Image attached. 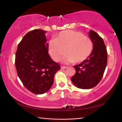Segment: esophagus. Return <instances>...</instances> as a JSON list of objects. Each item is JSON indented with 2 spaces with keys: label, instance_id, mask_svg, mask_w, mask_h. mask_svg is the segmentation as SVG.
I'll return each mask as SVG.
<instances>
[{
  "label": "esophagus",
  "instance_id": "esophagus-1",
  "mask_svg": "<svg viewBox=\"0 0 122 122\" xmlns=\"http://www.w3.org/2000/svg\"><path fill=\"white\" fill-rule=\"evenodd\" d=\"M67 68V67H66V66H61V68L62 69H66Z\"/></svg>",
  "mask_w": 122,
  "mask_h": 122
}]
</instances>
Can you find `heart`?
Returning <instances> with one entry per match:
<instances>
[{"label":"heart","instance_id":"obj_1","mask_svg":"<svg viewBox=\"0 0 122 122\" xmlns=\"http://www.w3.org/2000/svg\"><path fill=\"white\" fill-rule=\"evenodd\" d=\"M93 48V42L89 37L73 30L61 32L48 44L49 54L55 61L60 60L65 51V63L82 62L89 57Z\"/></svg>","mask_w":122,"mask_h":122}]
</instances>
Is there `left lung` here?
I'll list each match as a JSON object with an SVG mask.
<instances>
[{
    "instance_id": "8db88e82",
    "label": "left lung",
    "mask_w": 122,
    "mask_h": 122,
    "mask_svg": "<svg viewBox=\"0 0 122 122\" xmlns=\"http://www.w3.org/2000/svg\"><path fill=\"white\" fill-rule=\"evenodd\" d=\"M89 36L93 42V51L87 59L74 66L76 72L71 78L74 85L83 89L97 85L104 74L108 60L107 48L103 39L92 30L89 33Z\"/></svg>"
}]
</instances>
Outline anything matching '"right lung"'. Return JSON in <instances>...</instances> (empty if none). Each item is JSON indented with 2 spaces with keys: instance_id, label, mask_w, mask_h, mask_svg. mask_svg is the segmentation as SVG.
I'll list each match as a JSON object with an SVG mask.
<instances>
[{
  "instance_id": "add662e5",
  "label": "right lung",
  "mask_w": 122,
  "mask_h": 122,
  "mask_svg": "<svg viewBox=\"0 0 122 122\" xmlns=\"http://www.w3.org/2000/svg\"><path fill=\"white\" fill-rule=\"evenodd\" d=\"M45 33L39 29L27 33L15 53L18 75L25 87L35 94H44L50 89L55 73L61 68L49 56Z\"/></svg>"
}]
</instances>
